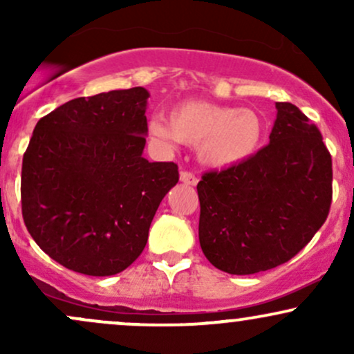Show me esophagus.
Returning a JSON list of instances; mask_svg holds the SVG:
<instances>
[{"mask_svg":"<svg viewBox=\"0 0 354 354\" xmlns=\"http://www.w3.org/2000/svg\"><path fill=\"white\" fill-rule=\"evenodd\" d=\"M180 180L185 183V185H189V186H194L198 183L196 174H193L191 171H181L180 173Z\"/></svg>","mask_w":354,"mask_h":354,"instance_id":"34e87169","label":"esophagus"}]
</instances>
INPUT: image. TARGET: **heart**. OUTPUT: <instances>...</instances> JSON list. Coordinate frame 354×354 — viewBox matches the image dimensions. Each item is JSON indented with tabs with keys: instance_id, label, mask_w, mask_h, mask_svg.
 Returning a JSON list of instances; mask_svg holds the SVG:
<instances>
[{
	"instance_id": "1",
	"label": "heart",
	"mask_w": 354,
	"mask_h": 354,
	"mask_svg": "<svg viewBox=\"0 0 354 354\" xmlns=\"http://www.w3.org/2000/svg\"><path fill=\"white\" fill-rule=\"evenodd\" d=\"M148 129L154 140L166 146L198 145V158L203 165L230 168L256 153L261 145L265 123L250 108L185 101L171 109L169 120L154 116Z\"/></svg>"
}]
</instances>
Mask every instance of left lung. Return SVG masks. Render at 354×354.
I'll return each instance as SVG.
<instances>
[{
  "mask_svg": "<svg viewBox=\"0 0 354 354\" xmlns=\"http://www.w3.org/2000/svg\"><path fill=\"white\" fill-rule=\"evenodd\" d=\"M270 145L223 171L203 174L200 245L230 274L290 261L330 213L331 154L319 129L291 103H276Z\"/></svg>",
  "mask_w": 354,
  "mask_h": 354,
  "instance_id": "obj_1",
  "label": "left lung"
}]
</instances>
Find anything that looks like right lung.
<instances>
[{
  "mask_svg": "<svg viewBox=\"0 0 354 354\" xmlns=\"http://www.w3.org/2000/svg\"><path fill=\"white\" fill-rule=\"evenodd\" d=\"M145 88L76 98L43 116L23 156L24 225L68 270L111 276L145 250L178 165L143 158Z\"/></svg>",
  "mask_w": 354,
  "mask_h": 354,
  "instance_id": "right-lung-1",
  "label": "right lung"
}]
</instances>
